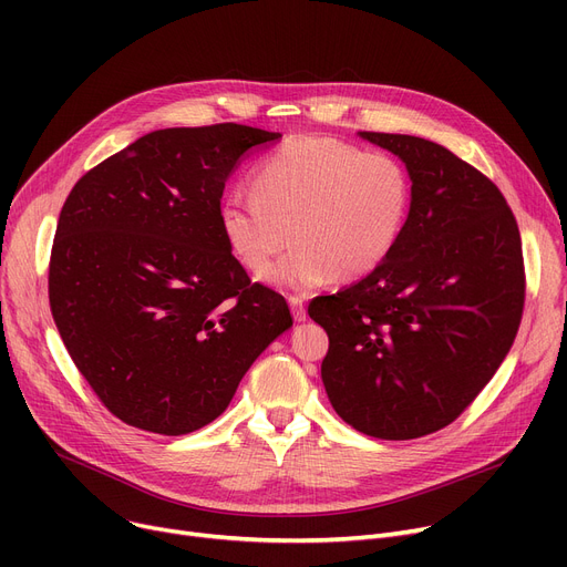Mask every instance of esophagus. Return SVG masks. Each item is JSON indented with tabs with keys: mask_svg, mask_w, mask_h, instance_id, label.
Here are the masks:
<instances>
[{
	"mask_svg": "<svg viewBox=\"0 0 567 567\" xmlns=\"http://www.w3.org/2000/svg\"><path fill=\"white\" fill-rule=\"evenodd\" d=\"M289 308H291V315L296 321H306L308 312H306V303L301 296H289Z\"/></svg>",
	"mask_w": 567,
	"mask_h": 567,
	"instance_id": "1",
	"label": "esophagus"
}]
</instances>
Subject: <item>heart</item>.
I'll return each mask as SVG.
<instances>
[{
  "label": "heart",
  "mask_w": 567,
  "mask_h": 567,
  "mask_svg": "<svg viewBox=\"0 0 567 567\" xmlns=\"http://www.w3.org/2000/svg\"><path fill=\"white\" fill-rule=\"evenodd\" d=\"M252 192L223 199L220 227L252 276L271 268L291 236L293 248L268 274L285 289L365 278L398 246L411 208L398 158L319 135L291 137L264 156Z\"/></svg>",
  "instance_id": "heart-1"
}]
</instances>
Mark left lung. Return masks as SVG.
<instances>
[{
	"mask_svg": "<svg viewBox=\"0 0 567 567\" xmlns=\"http://www.w3.org/2000/svg\"><path fill=\"white\" fill-rule=\"evenodd\" d=\"M359 135L406 165L409 218L389 259L317 296L308 315L329 333L321 381L336 413L406 441L451 425L508 355L524 310L522 238L501 190L445 146Z\"/></svg>",
	"mask_w": 567,
	"mask_h": 567,
	"instance_id": "8db88e82",
	"label": "left lung"
}]
</instances>
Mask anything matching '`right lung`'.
Listing matches in <instances>:
<instances>
[{
    "label": "right lung",
    "mask_w": 567,
    "mask_h": 567,
    "mask_svg": "<svg viewBox=\"0 0 567 567\" xmlns=\"http://www.w3.org/2000/svg\"><path fill=\"white\" fill-rule=\"evenodd\" d=\"M280 137L241 124L154 131L73 186L50 308L73 363L126 425L178 436L216 421L291 329L282 296L250 282L220 227L229 174Z\"/></svg>",
    "instance_id": "right-lung-1"
}]
</instances>
